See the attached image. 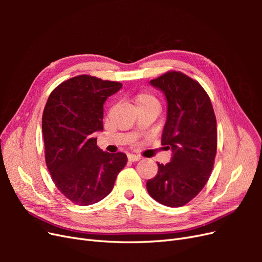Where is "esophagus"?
Instances as JSON below:
<instances>
[{"label":"esophagus","mask_w":262,"mask_h":262,"mask_svg":"<svg viewBox=\"0 0 262 262\" xmlns=\"http://www.w3.org/2000/svg\"><path fill=\"white\" fill-rule=\"evenodd\" d=\"M141 156L140 155H137V154H129L128 155V160L131 161V162H138L141 160Z\"/></svg>","instance_id":"esophagus-1"}]
</instances>
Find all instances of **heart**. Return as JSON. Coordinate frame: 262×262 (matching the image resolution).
Masks as SVG:
<instances>
[{"label": "heart", "mask_w": 262, "mask_h": 262, "mask_svg": "<svg viewBox=\"0 0 262 262\" xmlns=\"http://www.w3.org/2000/svg\"><path fill=\"white\" fill-rule=\"evenodd\" d=\"M133 101L136 102V105L141 110H148V109H155L160 110V100L156 97V95L149 91H141L139 92L136 96L133 97Z\"/></svg>", "instance_id": "b5f03b06"}]
</instances>
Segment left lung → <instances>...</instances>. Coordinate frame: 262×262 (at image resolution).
Instances as JSON below:
<instances>
[{
	"label": "left lung",
	"instance_id": "left-lung-1",
	"mask_svg": "<svg viewBox=\"0 0 262 262\" xmlns=\"http://www.w3.org/2000/svg\"><path fill=\"white\" fill-rule=\"evenodd\" d=\"M167 99L162 145L171 148V162L157 163V175L146 189L154 200L170 208L191 201L207 184L217 148L216 118L211 99L193 78L168 71L149 82Z\"/></svg>",
	"mask_w": 262,
	"mask_h": 262
}]
</instances>
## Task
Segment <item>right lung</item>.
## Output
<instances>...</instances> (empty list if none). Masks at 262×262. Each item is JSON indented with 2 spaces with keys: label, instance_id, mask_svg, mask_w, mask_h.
Segmentation results:
<instances>
[{
  "label": "right lung",
  "instance_id": "right-lung-1",
  "mask_svg": "<svg viewBox=\"0 0 262 262\" xmlns=\"http://www.w3.org/2000/svg\"><path fill=\"white\" fill-rule=\"evenodd\" d=\"M122 84L82 74L62 82L49 95L42 114L45 160L60 192L90 205L112 191L126 155L107 153L94 133L101 131L104 102Z\"/></svg>",
  "mask_w": 262,
  "mask_h": 262
}]
</instances>
